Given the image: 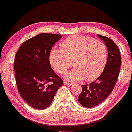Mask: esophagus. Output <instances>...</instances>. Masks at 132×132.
<instances>
[{
  "label": "esophagus",
  "mask_w": 132,
  "mask_h": 132,
  "mask_svg": "<svg viewBox=\"0 0 132 132\" xmlns=\"http://www.w3.org/2000/svg\"><path fill=\"white\" fill-rule=\"evenodd\" d=\"M64 84L65 85H68V86H71V85H73V83L68 82V81H64Z\"/></svg>",
  "instance_id": "esophagus-1"
}]
</instances>
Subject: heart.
I'll return each instance as SVG.
<instances>
[{
    "instance_id": "b5f03b06",
    "label": "heart",
    "mask_w": 132,
    "mask_h": 132,
    "mask_svg": "<svg viewBox=\"0 0 132 132\" xmlns=\"http://www.w3.org/2000/svg\"><path fill=\"white\" fill-rule=\"evenodd\" d=\"M61 50H53L50 62L57 73L64 74L71 66L75 68L65 74L69 81H86L96 79L106 64L108 51L103 42L85 36H71L60 44Z\"/></svg>"
}]
</instances>
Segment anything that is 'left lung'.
Wrapping results in <instances>:
<instances>
[{"instance_id":"left-lung-1","label":"left lung","mask_w":132,"mask_h":132,"mask_svg":"<svg viewBox=\"0 0 132 132\" xmlns=\"http://www.w3.org/2000/svg\"><path fill=\"white\" fill-rule=\"evenodd\" d=\"M108 49V59L103 71L96 81L82 85V92L78 101L82 106L93 108L100 104L114 89L119 76L121 64V55L118 46L111 39L98 34Z\"/></svg>"}]
</instances>
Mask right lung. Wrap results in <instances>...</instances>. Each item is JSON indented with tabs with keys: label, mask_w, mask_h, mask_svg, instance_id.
<instances>
[{
	"label": "right lung",
	"mask_w": 132,
	"mask_h": 132,
	"mask_svg": "<svg viewBox=\"0 0 132 132\" xmlns=\"http://www.w3.org/2000/svg\"><path fill=\"white\" fill-rule=\"evenodd\" d=\"M62 35L42 33L29 39L17 50L14 62L18 92L30 106L44 110L51 104L63 81L52 69L51 51Z\"/></svg>",
	"instance_id": "right-lung-1"
}]
</instances>
